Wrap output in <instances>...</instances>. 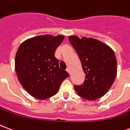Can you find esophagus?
<instances>
[{"label":"esophagus","mask_w":130,"mask_h":130,"mask_svg":"<svg viewBox=\"0 0 130 130\" xmlns=\"http://www.w3.org/2000/svg\"><path fill=\"white\" fill-rule=\"evenodd\" d=\"M67 72L69 73V74H71V70H70V69L69 68H67Z\"/></svg>","instance_id":"esophagus-1"}]
</instances>
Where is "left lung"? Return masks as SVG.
I'll list each match as a JSON object with an SVG mask.
<instances>
[{
  "instance_id": "left-lung-1",
  "label": "left lung",
  "mask_w": 130,
  "mask_h": 130,
  "mask_svg": "<svg viewBox=\"0 0 130 130\" xmlns=\"http://www.w3.org/2000/svg\"><path fill=\"white\" fill-rule=\"evenodd\" d=\"M69 41L77 52L86 74L81 85H74L78 95L93 101L108 91L117 72V58L113 50L93 38L69 36Z\"/></svg>"
}]
</instances>
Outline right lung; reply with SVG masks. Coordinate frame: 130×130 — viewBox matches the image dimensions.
I'll return each instance as SVG.
<instances>
[{
    "instance_id": "right-lung-1",
    "label": "right lung",
    "mask_w": 130,
    "mask_h": 130,
    "mask_svg": "<svg viewBox=\"0 0 130 130\" xmlns=\"http://www.w3.org/2000/svg\"><path fill=\"white\" fill-rule=\"evenodd\" d=\"M63 35H39L21 43L15 59L19 82L32 97L44 100L56 95L69 74L59 67L54 56Z\"/></svg>"
}]
</instances>
